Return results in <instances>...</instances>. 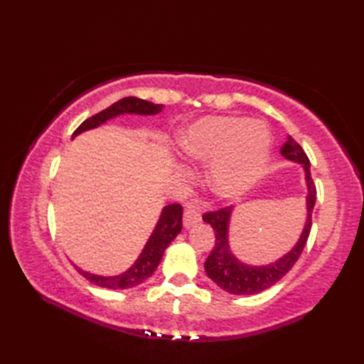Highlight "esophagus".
<instances>
[{"mask_svg": "<svg viewBox=\"0 0 364 364\" xmlns=\"http://www.w3.org/2000/svg\"><path fill=\"white\" fill-rule=\"evenodd\" d=\"M200 220H202V215H200L198 210H196L194 206H189L188 210H184V214H183V225L186 228H191L192 225H196V223H198Z\"/></svg>", "mask_w": 364, "mask_h": 364, "instance_id": "esophagus-1", "label": "esophagus"}]
</instances>
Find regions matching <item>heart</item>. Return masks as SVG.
<instances>
[{"instance_id": "b5f03b06", "label": "heart", "mask_w": 364, "mask_h": 364, "mask_svg": "<svg viewBox=\"0 0 364 364\" xmlns=\"http://www.w3.org/2000/svg\"><path fill=\"white\" fill-rule=\"evenodd\" d=\"M181 153L194 161H212L208 184L215 196L235 200L252 189L264 173L270 154L269 131L244 117H205L184 131Z\"/></svg>"}]
</instances>
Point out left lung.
Returning <instances> with one entry per match:
<instances>
[{
  "label": "left lung",
  "mask_w": 364,
  "mask_h": 364,
  "mask_svg": "<svg viewBox=\"0 0 364 364\" xmlns=\"http://www.w3.org/2000/svg\"><path fill=\"white\" fill-rule=\"evenodd\" d=\"M280 153L288 161L297 162V164L304 167L308 189L305 227L301 230L299 241L288 253L264 266L245 264L241 259H237L235 257V253L230 249L228 228L233 206L203 214V220L206 223H210L215 236L213 250L210 253V257L205 261V270L208 277H210L219 288L230 294H235V296H252V294L266 291L277 282H280L300 258L301 252H304V247L308 241V236H310L311 215L316 203V186L311 178L310 159H308L305 151L301 150V146L294 141L291 136H288V141L282 146Z\"/></svg>",
  "instance_id": "8db88e82"
}]
</instances>
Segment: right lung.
<instances>
[{"label": "right lung", "instance_id": "add662e5", "mask_svg": "<svg viewBox=\"0 0 364 364\" xmlns=\"http://www.w3.org/2000/svg\"><path fill=\"white\" fill-rule=\"evenodd\" d=\"M162 111V105H154L151 102H146V100H141L136 97H127L119 100L117 103L111 105L106 107L105 111L92 115L90 119L84 120L81 125L76 128L72 139H75L78 134L84 133V131L94 129L100 125H103L107 120L114 117H119L123 114H139V115H154ZM183 208L178 203H172L162 208L159 220L154 227L151 236L146 241L142 253L139 255V258L134 261V264L131 266L125 272L112 277H105V275H97L86 272V270L80 269L75 266L76 270L97 286H102L106 289H128L133 288V286L141 284L145 282L146 278L151 277L154 270L159 266V261L164 255L168 244L173 241V239L180 235L183 228Z\"/></svg>", "mask_w": 364, "mask_h": 364}]
</instances>
